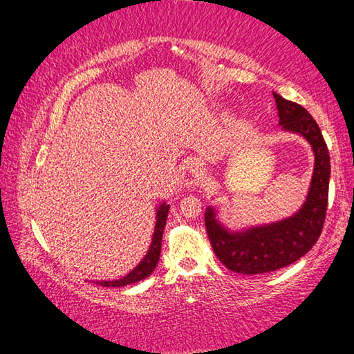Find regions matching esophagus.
<instances>
[{"instance_id": "34e87169", "label": "esophagus", "mask_w": 354, "mask_h": 354, "mask_svg": "<svg viewBox=\"0 0 354 354\" xmlns=\"http://www.w3.org/2000/svg\"><path fill=\"white\" fill-rule=\"evenodd\" d=\"M190 171H192V175H194L195 178H203V176L206 175V164L203 162L201 159L192 160Z\"/></svg>"}]
</instances>
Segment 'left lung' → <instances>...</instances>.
I'll return each instance as SVG.
<instances>
[{
  "label": "left lung",
  "mask_w": 354,
  "mask_h": 354,
  "mask_svg": "<svg viewBox=\"0 0 354 354\" xmlns=\"http://www.w3.org/2000/svg\"><path fill=\"white\" fill-rule=\"evenodd\" d=\"M273 97L283 129L303 136L313 147L315 156L313 181L299 211L277 223L230 231L215 218V209H206V231L215 256L231 272L242 274L274 272L298 261L319 241L326 217L331 165L322 131L303 106L278 93H273Z\"/></svg>",
  "instance_id": "8db88e82"
}]
</instances>
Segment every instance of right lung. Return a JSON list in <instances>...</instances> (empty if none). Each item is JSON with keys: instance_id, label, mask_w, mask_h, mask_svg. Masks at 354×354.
Instances as JSON below:
<instances>
[{"instance_id": "obj_1", "label": "right lung", "mask_w": 354, "mask_h": 354, "mask_svg": "<svg viewBox=\"0 0 354 354\" xmlns=\"http://www.w3.org/2000/svg\"><path fill=\"white\" fill-rule=\"evenodd\" d=\"M170 205L167 203H160L158 211H156V226H154V234L151 239V245H149V250L147 256L140 261L139 266H137L133 272H129L127 277L115 279V281H97V284L103 287H123L128 284L139 283V281L145 279L147 277L153 273V270L158 266L159 256H160V242H162V232L167 223V215H169Z\"/></svg>"}]
</instances>
